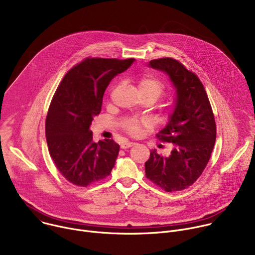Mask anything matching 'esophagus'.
Listing matches in <instances>:
<instances>
[{"instance_id":"obj_1","label":"esophagus","mask_w":255,"mask_h":255,"mask_svg":"<svg viewBox=\"0 0 255 255\" xmlns=\"http://www.w3.org/2000/svg\"><path fill=\"white\" fill-rule=\"evenodd\" d=\"M135 143L134 142H123L122 144H121V148L122 149H127V148H129V147H132L133 145H134Z\"/></svg>"}]
</instances>
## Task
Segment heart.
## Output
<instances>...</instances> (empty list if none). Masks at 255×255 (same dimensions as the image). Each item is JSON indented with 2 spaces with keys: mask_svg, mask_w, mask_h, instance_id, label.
<instances>
[{
  "mask_svg": "<svg viewBox=\"0 0 255 255\" xmlns=\"http://www.w3.org/2000/svg\"><path fill=\"white\" fill-rule=\"evenodd\" d=\"M139 95L142 99H148L152 103L163 96L165 92V85L161 80L154 76H145L137 83ZM123 129L132 136L141 133L142 128L146 125V121L137 118H125L121 121Z\"/></svg>",
  "mask_w": 255,
  "mask_h": 255,
  "instance_id": "obj_1",
  "label": "heart"
}]
</instances>
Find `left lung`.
Masks as SVG:
<instances>
[{"label":"left lung","instance_id":"8db88e82","mask_svg":"<svg viewBox=\"0 0 255 255\" xmlns=\"http://www.w3.org/2000/svg\"><path fill=\"white\" fill-rule=\"evenodd\" d=\"M149 66L166 72L176 100L169 122L156 134L173 148L169 156L151 150L145 175L165 192L183 191L200 177L211 157L217 134L213 110L202 82L183 63L163 57L150 60Z\"/></svg>","mask_w":255,"mask_h":255}]
</instances>
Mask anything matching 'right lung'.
Wrapping results in <instances>:
<instances>
[{
  "mask_svg": "<svg viewBox=\"0 0 255 255\" xmlns=\"http://www.w3.org/2000/svg\"><path fill=\"white\" fill-rule=\"evenodd\" d=\"M134 58L87 57L63 77L45 121L49 154L70 184L88 187L110 175L119 153L113 139L93 141L90 126L101 112L104 93L112 79Z\"/></svg>",
  "mask_w": 255,
  "mask_h": 255,
  "instance_id": "add662e5",
  "label": "right lung"
}]
</instances>
